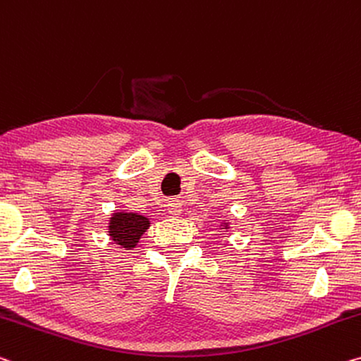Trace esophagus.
<instances>
[{"instance_id":"1","label":"esophagus","mask_w":361,"mask_h":361,"mask_svg":"<svg viewBox=\"0 0 361 361\" xmlns=\"http://www.w3.org/2000/svg\"><path fill=\"white\" fill-rule=\"evenodd\" d=\"M167 209H169V214L173 215V216H178L181 214V202L180 199H170L167 202Z\"/></svg>"}]
</instances>
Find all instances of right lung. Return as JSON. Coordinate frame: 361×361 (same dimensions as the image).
Returning a JSON list of instances; mask_svg holds the SVG:
<instances>
[{"label": "right lung", "instance_id": "add662e5", "mask_svg": "<svg viewBox=\"0 0 361 361\" xmlns=\"http://www.w3.org/2000/svg\"><path fill=\"white\" fill-rule=\"evenodd\" d=\"M147 228L149 220L133 212H117L109 223V236L125 249H133Z\"/></svg>", "mask_w": 361, "mask_h": 361}]
</instances>
